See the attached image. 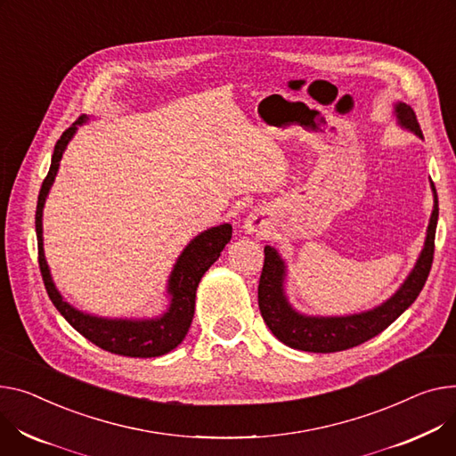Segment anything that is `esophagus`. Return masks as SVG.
I'll list each match as a JSON object with an SVG mask.
<instances>
[{
	"mask_svg": "<svg viewBox=\"0 0 456 456\" xmlns=\"http://www.w3.org/2000/svg\"><path fill=\"white\" fill-rule=\"evenodd\" d=\"M260 227H262V224H260V220H258L255 215H251V216L246 220V231H248V232H258Z\"/></svg>",
	"mask_w": 456,
	"mask_h": 456,
	"instance_id": "esophagus-1",
	"label": "esophagus"
}]
</instances>
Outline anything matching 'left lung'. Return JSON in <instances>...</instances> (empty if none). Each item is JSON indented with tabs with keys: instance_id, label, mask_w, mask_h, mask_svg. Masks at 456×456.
<instances>
[{
	"instance_id": "8db88e82",
	"label": "left lung",
	"mask_w": 456,
	"mask_h": 456,
	"mask_svg": "<svg viewBox=\"0 0 456 456\" xmlns=\"http://www.w3.org/2000/svg\"><path fill=\"white\" fill-rule=\"evenodd\" d=\"M396 113L400 118V125L414 132L418 137H423L421 128L418 125L416 113L407 104H398ZM435 192V208L431 215L428 238L423 251L409 275L403 286L392 295L381 306L348 317H305L298 315L291 306L282 291L284 281V262L281 260L279 253L265 246L264 249V267L258 282V308L267 324L279 341L284 345L305 350V352H341L354 348L361 343H365L378 333H381L387 326L396 321L419 295L421 288L426 286L429 277V271L433 265L435 256V234H436V222H438V196Z\"/></svg>"
}]
</instances>
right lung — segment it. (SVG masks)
Instances as JSON below:
<instances>
[{"instance_id":"obj_1","label":"right lung","mask_w":456,"mask_h":456,"mask_svg":"<svg viewBox=\"0 0 456 456\" xmlns=\"http://www.w3.org/2000/svg\"><path fill=\"white\" fill-rule=\"evenodd\" d=\"M84 117H78L77 123L69 126L54 144L51 168L44 179L38 205H37V238H38V264L40 273L47 289L49 298L53 300L54 308L64 315V319L82 336L97 345L99 348L126 355V357H158L174 350L181 341L185 339L194 317L196 305V288L203 277V273L215 264L224 251V248L231 241L232 227L229 224L212 227L200 236H196L191 244L181 253L177 264L174 265L172 277L168 281V293L172 295L170 310L154 321H110L86 315L73 306H69L64 298L56 291L49 267L44 258V241H42V208L45 203V196L53 185L58 163L62 159L64 150L73 137L77 125L84 123Z\"/></svg>"}]
</instances>
